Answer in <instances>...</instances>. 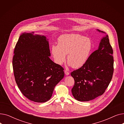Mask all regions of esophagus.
<instances>
[{"label":"esophagus","instance_id":"34e87169","mask_svg":"<svg viewBox=\"0 0 124 124\" xmlns=\"http://www.w3.org/2000/svg\"><path fill=\"white\" fill-rule=\"evenodd\" d=\"M64 73H65V74L66 75H69V72H68V71H66V70H65V71H64Z\"/></svg>","mask_w":124,"mask_h":124}]
</instances>
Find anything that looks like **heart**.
<instances>
[{
	"label": "heart",
	"mask_w": 124,
	"mask_h": 124,
	"mask_svg": "<svg viewBox=\"0 0 124 124\" xmlns=\"http://www.w3.org/2000/svg\"><path fill=\"white\" fill-rule=\"evenodd\" d=\"M93 49L89 39L77 34H64L58 39V45H53L51 53L55 62L62 65L67 60L75 69L82 67L87 62Z\"/></svg>",
	"instance_id": "obj_1"
}]
</instances>
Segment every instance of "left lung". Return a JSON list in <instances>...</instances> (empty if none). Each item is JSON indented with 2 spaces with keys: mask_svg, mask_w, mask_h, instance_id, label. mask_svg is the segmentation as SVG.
<instances>
[{
  "mask_svg": "<svg viewBox=\"0 0 124 124\" xmlns=\"http://www.w3.org/2000/svg\"><path fill=\"white\" fill-rule=\"evenodd\" d=\"M97 31L105 32L96 30ZM113 50L106 35L98 49L91 54L85 64L71 73L74 79L71 92L76 100L88 101L102 95L112 80L114 72Z\"/></svg>",
  "mask_w": 124,
  "mask_h": 124,
  "instance_id": "obj_1",
  "label": "left lung"
}]
</instances>
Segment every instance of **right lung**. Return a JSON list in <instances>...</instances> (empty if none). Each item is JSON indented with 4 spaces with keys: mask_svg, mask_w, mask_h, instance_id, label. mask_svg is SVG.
<instances>
[{
    "mask_svg": "<svg viewBox=\"0 0 124 124\" xmlns=\"http://www.w3.org/2000/svg\"><path fill=\"white\" fill-rule=\"evenodd\" d=\"M12 66L18 87L30 100L45 102L64 76V69L50 58L48 39L34 32H23L14 51Z\"/></svg>",
    "mask_w": 124,
    "mask_h": 124,
    "instance_id": "right-lung-1",
    "label": "right lung"
}]
</instances>
